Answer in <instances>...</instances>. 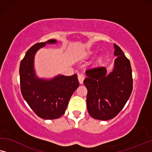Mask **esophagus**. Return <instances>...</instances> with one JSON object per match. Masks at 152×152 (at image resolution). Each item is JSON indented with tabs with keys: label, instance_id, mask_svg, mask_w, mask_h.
<instances>
[{
	"label": "esophagus",
	"instance_id": "34e87169",
	"mask_svg": "<svg viewBox=\"0 0 152 152\" xmlns=\"http://www.w3.org/2000/svg\"><path fill=\"white\" fill-rule=\"evenodd\" d=\"M78 79L79 83H80V84H83V80H84L85 79V76L83 75V74H80V75H78Z\"/></svg>",
	"mask_w": 152,
	"mask_h": 152
}]
</instances>
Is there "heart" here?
<instances>
[{"label":"heart","mask_w":152,"mask_h":152,"mask_svg":"<svg viewBox=\"0 0 152 152\" xmlns=\"http://www.w3.org/2000/svg\"><path fill=\"white\" fill-rule=\"evenodd\" d=\"M90 54H91V53H90Z\"/></svg>","instance_id":"1"}]
</instances>
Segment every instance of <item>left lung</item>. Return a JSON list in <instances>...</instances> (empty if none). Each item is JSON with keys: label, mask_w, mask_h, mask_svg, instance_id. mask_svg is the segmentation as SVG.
<instances>
[{"label": "left lung", "mask_w": 152, "mask_h": 152, "mask_svg": "<svg viewBox=\"0 0 152 152\" xmlns=\"http://www.w3.org/2000/svg\"><path fill=\"white\" fill-rule=\"evenodd\" d=\"M113 72L107 75L104 67L88 69L83 83L87 89V108L94 118L107 121L118 114L131 96L133 89L132 67L129 59L114 44Z\"/></svg>", "instance_id": "left-lung-1"}]
</instances>
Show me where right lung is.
I'll use <instances>...</instances> for the list:
<instances>
[{
    "mask_svg": "<svg viewBox=\"0 0 152 152\" xmlns=\"http://www.w3.org/2000/svg\"><path fill=\"white\" fill-rule=\"evenodd\" d=\"M56 40L38 42L26 52L20 64V91L23 97L40 118L52 120L63 116L74 91L79 86L76 74L58 76L52 80L36 77L34 58L36 52L46 43H56Z\"/></svg>",
    "mask_w": 152,
    "mask_h": 152,
    "instance_id": "right-lung-1",
    "label": "right lung"
}]
</instances>
